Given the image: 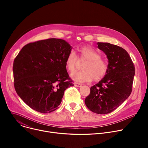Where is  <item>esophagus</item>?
<instances>
[{"label": "esophagus", "mask_w": 148, "mask_h": 148, "mask_svg": "<svg viewBox=\"0 0 148 148\" xmlns=\"http://www.w3.org/2000/svg\"><path fill=\"white\" fill-rule=\"evenodd\" d=\"M74 85L75 87H80L81 86V84H79V83H77V82H74Z\"/></svg>", "instance_id": "esophagus-1"}]
</instances>
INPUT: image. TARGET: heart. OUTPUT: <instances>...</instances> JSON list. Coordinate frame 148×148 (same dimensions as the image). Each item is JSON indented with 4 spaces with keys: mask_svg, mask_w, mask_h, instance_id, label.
<instances>
[{
    "mask_svg": "<svg viewBox=\"0 0 148 148\" xmlns=\"http://www.w3.org/2000/svg\"><path fill=\"white\" fill-rule=\"evenodd\" d=\"M78 55L70 52L66 57L65 66L67 70L73 73L75 71L79 61H86L82 67V71L71 75L72 78L77 82H87L99 81L106 76L110 69L108 60L102 58L101 54L88 46L80 47Z\"/></svg>",
    "mask_w": 148,
    "mask_h": 148,
    "instance_id": "heart-1",
    "label": "heart"
}]
</instances>
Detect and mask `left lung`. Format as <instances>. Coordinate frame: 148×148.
Here are the masks:
<instances>
[{
	"mask_svg": "<svg viewBox=\"0 0 148 148\" xmlns=\"http://www.w3.org/2000/svg\"><path fill=\"white\" fill-rule=\"evenodd\" d=\"M98 49L107 56L108 73L92 86L85 99L87 107L98 114H109L127 99L132 90L135 66L128 52L109 43H97Z\"/></svg>",
	"mask_w": 148,
	"mask_h": 148,
	"instance_id": "left-lung-1",
	"label": "left lung"
}]
</instances>
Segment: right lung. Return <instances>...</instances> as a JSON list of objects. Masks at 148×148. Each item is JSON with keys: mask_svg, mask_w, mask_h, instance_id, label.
<instances>
[{"mask_svg": "<svg viewBox=\"0 0 148 148\" xmlns=\"http://www.w3.org/2000/svg\"><path fill=\"white\" fill-rule=\"evenodd\" d=\"M71 47L51 38L25 45L14 60L15 90L29 107L43 114L58 108L68 87L73 86L65 61Z\"/></svg>", "mask_w": 148, "mask_h": 148, "instance_id": "1", "label": "right lung"}]
</instances>
